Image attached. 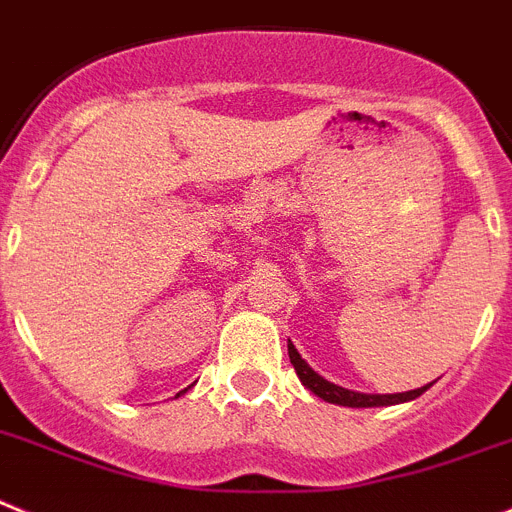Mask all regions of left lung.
I'll list each match as a JSON object with an SVG mask.
<instances>
[{"mask_svg":"<svg viewBox=\"0 0 512 512\" xmlns=\"http://www.w3.org/2000/svg\"><path fill=\"white\" fill-rule=\"evenodd\" d=\"M288 357H290V365L296 370V375L301 377V382L311 390L313 395H319L321 400L326 403H336V405H347V408H377V405H395V403H405V400H413L418 395H423L428 390V385L418 390H408V393H395V395H365V393H354V390L347 388H339L334 382L324 380L319 372H313L311 367L306 365L301 359V354L296 352V347L290 344L288 339ZM434 385V382H431Z\"/></svg>","mask_w":512,"mask_h":512,"instance_id":"obj_1","label":"left lung"}]
</instances>
